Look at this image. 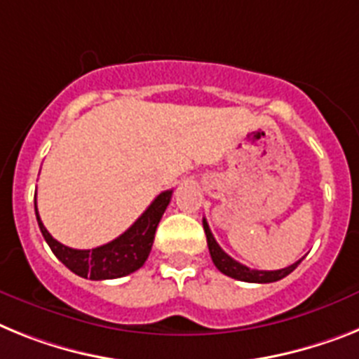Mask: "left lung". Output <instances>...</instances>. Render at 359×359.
<instances>
[{
	"instance_id": "8db88e82",
	"label": "left lung",
	"mask_w": 359,
	"mask_h": 359,
	"mask_svg": "<svg viewBox=\"0 0 359 359\" xmlns=\"http://www.w3.org/2000/svg\"><path fill=\"white\" fill-rule=\"evenodd\" d=\"M203 226L213 264H215L219 272H222L228 277H233V279H239V281L245 283H273L294 272L297 268V264L301 263V261H297V263L290 264V266L287 268H281V270H252V268L245 266V264L237 263L236 259H231L221 246L217 245L215 237L212 236V230H210L206 219H203Z\"/></svg>"
}]
</instances>
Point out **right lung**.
Instances as JSON below:
<instances>
[{"instance_id": "right-lung-1", "label": "right lung", "mask_w": 359, "mask_h": 359, "mask_svg": "<svg viewBox=\"0 0 359 359\" xmlns=\"http://www.w3.org/2000/svg\"><path fill=\"white\" fill-rule=\"evenodd\" d=\"M171 194H173L171 189L162 191L122 236L93 250H74L58 243L41 222L36 204L34 210L41 236L50 246L53 254L76 276L86 277V279L89 277L93 281H104V279L129 276L146 263L147 255L151 252L156 226L170 204Z\"/></svg>"}]
</instances>
